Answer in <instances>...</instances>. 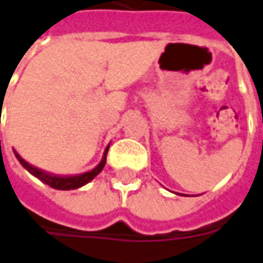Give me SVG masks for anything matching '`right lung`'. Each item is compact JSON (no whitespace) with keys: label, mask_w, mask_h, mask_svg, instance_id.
<instances>
[{"label":"right lung","mask_w":263,"mask_h":263,"mask_svg":"<svg viewBox=\"0 0 263 263\" xmlns=\"http://www.w3.org/2000/svg\"><path fill=\"white\" fill-rule=\"evenodd\" d=\"M109 145L106 146L105 153H103V157H102L101 162L95 167L93 170L87 171V173H83V174H78V176H56V174H50V173H46L43 170L37 168V167H33L31 164H28L26 160H23L20 154L14 149V155L17 157V160L20 161V164L24 167V168L33 174L35 178H39L40 181H43L44 184L50 185L51 189H56V190H74V189H79L82 185H85L89 181H92L95 177L98 176L101 173L105 164H106V154H108Z\"/></svg>","instance_id":"right-lung-1"}]
</instances>
